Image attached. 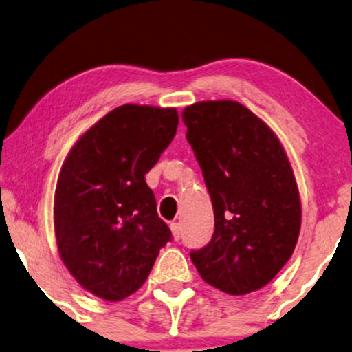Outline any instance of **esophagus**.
I'll return each instance as SVG.
<instances>
[{
  "label": "esophagus",
  "mask_w": 352,
  "mask_h": 352,
  "mask_svg": "<svg viewBox=\"0 0 352 352\" xmlns=\"http://www.w3.org/2000/svg\"><path fill=\"white\" fill-rule=\"evenodd\" d=\"M171 232H173V237L175 240H179L182 237V226L179 223H171Z\"/></svg>",
  "instance_id": "1"
}]
</instances>
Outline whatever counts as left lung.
I'll use <instances>...</instances> for the list:
<instances>
[{
	"mask_svg": "<svg viewBox=\"0 0 352 352\" xmlns=\"http://www.w3.org/2000/svg\"><path fill=\"white\" fill-rule=\"evenodd\" d=\"M182 122L214 211L213 237L190 252L192 263L221 292H256L285 266L300 235L301 200L285 148L235 100L192 104Z\"/></svg>",
	"mask_w": 352,
	"mask_h": 352,
	"instance_id": "1",
	"label": "left lung"
}]
</instances>
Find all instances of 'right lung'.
<instances>
[{
    "label": "right lung",
    "mask_w": 352,
    "mask_h": 352,
    "mask_svg": "<svg viewBox=\"0 0 352 352\" xmlns=\"http://www.w3.org/2000/svg\"><path fill=\"white\" fill-rule=\"evenodd\" d=\"M177 123L173 107L120 105L81 134L60 168L57 250L75 280L102 300L138 292L171 240L144 176L170 146Z\"/></svg>",
    "instance_id": "1"
}]
</instances>
